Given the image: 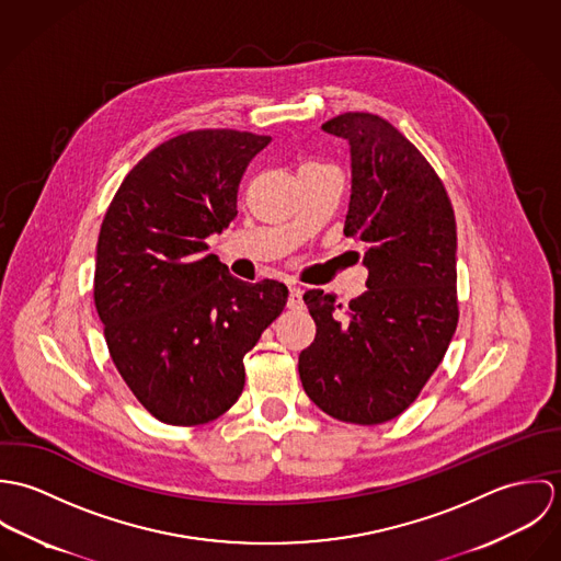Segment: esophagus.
I'll return each mask as SVG.
<instances>
[{"label":"esophagus","mask_w":561,"mask_h":561,"mask_svg":"<svg viewBox=\"0 0 561 561\" xmlns=\"http://www.w3.org/2000/svg\"><path fill=\"white\" fill-rule=\"evenodd\" d=\"M302 289L300 287H291L289 289V300H287V307L289 309H302Z\"/></svg>","instance_id":"34e87169"}]
</instances>
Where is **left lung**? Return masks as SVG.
<instances>
[{
    "label": "left lung",
    "instance_id": "obj_1",
    "mask_svg": "<svg viewBox=\"0 0 561 561\" xmlns=\"http://www.w3.org/2000/svg\"><path fill=\"white\" fill-rule=\"evenodd\" d=\"M321 129L350 145L343 233L363 243L369 276L347 307L305 294L318 332L298 371L325 414L378 425L419 398L456 332V216L434 168L389 121L345 112Z\"/></svg>",
    "mask_w": 561,
    "mask_h": 561
}]
</instances>
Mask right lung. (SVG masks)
Wrapping results in <instances>:
<instances>
[{"label":"right lung","instance_id":"obj_1","mask_svg":"<svg viewBox=\"0 0 561 561\" xmlns=\"http://www.w3.org/2000/svg\"><path fill=\"white\" fill-rule=\"evenodd\" d=\"M270 140L236 129L170 138L105 211L94 307L118 374L161 423H209L240 400L243 356L287 305L283 283H243L205 241L238 216L245 165Z\"/></svg>","mask_w":561,"mask_h":561}]
</instances>
